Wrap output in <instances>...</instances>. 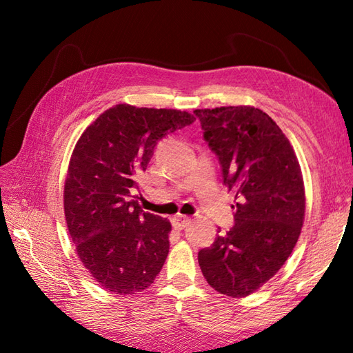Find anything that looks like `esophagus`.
<instances>
[{
	"mask_svg": "<svg viewBox=\"0 0 353 353\" xmlns=\"http://www.w3.org/2000/svg\"><path fill=\"white\" fill-rule=\"evenodd\" d=\"M171 223H172V228L177 229V230H182L191 223V219H190V216H186V215H176V216H172Z\"/></svg>",
	"mask_w": 353,
	"mask_h": 353,
	"instance_id": "34e87169",
	"label": "esophagus"
}]
</instances>
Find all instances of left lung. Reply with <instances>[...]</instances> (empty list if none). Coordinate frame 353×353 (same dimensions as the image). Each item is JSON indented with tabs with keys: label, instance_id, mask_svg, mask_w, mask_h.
<instances>
[{
	"label": "left lung",
	"instance_id": "8db88e82",
	"mask_svg": "<svg viewBox=\"0 0 353 353\" xmlns=\"http://www.w3.org/2000/svg\"><path fill=\"white\" fill-rule=\"evenodd\" d=\"M194 114L236 200L234 228L199 252V265L215 291L245 297L279 272L301 235L302 170L288 138L261 109L223 106Z\"/></svg>",
	"mask_w": 353,
	"mask_h": 353
}]
</instances>
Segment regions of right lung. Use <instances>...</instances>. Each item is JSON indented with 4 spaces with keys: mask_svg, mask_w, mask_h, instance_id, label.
<instances>
[{
    "mask_svg": "<svg viewBox=\"0 0 353 353\" xmlns=\"http://www.w3.org/2000/svg\"><path fill=\"white\" fill-rule=\"evenodd\" d=\"M196 121L188 112L117 104L81 133L63 190L65 219L81 264L101 288H148L168 256L171 223L138 205V177L165 134Z\"/></svg>",
    "mask_w": 353,
    "mask_h": 353,
    "instance_id": "right-lung-1",
    "label": "right lung"
}]
</instances>
